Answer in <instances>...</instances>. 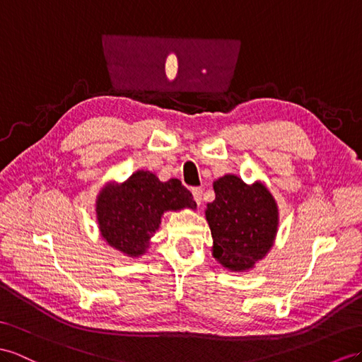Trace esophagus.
I'll list each match as a JSON object with an SVG mask.
<instances>
[{
  "label": "esophagus",
  "instance_id": "34e87169",
  "mask_svg": "<svg viewBox=\"0 0 362 362\" xmlns=\"http://www.w3.org/2000/svg\"><path fill=\"white\" fill-rule=\"evenodd\" d=\"M191 192H192L194 200H196L197 205H200V203H202V192H203V189H202V188H192Z\"/></svg>",
  "mask_w": 362,
  "mask_h": 362
}]
</instances>
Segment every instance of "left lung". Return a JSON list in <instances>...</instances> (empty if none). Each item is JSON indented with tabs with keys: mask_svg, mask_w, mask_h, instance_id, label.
<instances>
[{
	"mask_svg": "<svg viewBox=\"0 0 362 362\" xmlns=\"http://www.w3.org/2000/svg\"><path fill=\"white\" fill-rule=\"evenodd\" d=\"M216 200L205 209L211 229L212 255L234 272L252 269L274 246L278 230V206L262 182L245 183L226 174L214 182Z\"/></svg>",
	"mask_w": 362,
	"mask_h": 362,
	"instance_id": "8db88e82",
	"label": "left lung"
}]
</instances>
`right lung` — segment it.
<instances>
[{
  "instance_id": "right-lung-1",
  "label": "right lung",
  "mask_w": 362,
  "mask_h": 362,
  "mask_svg": "<svg viewBox=\"0 0 362 362\" xmlns=\"http://www.w3.org/2000/svg\"><path fill=\"white\" fill-rule=\"evenodd\" d=\"M196 209L192 194L179 179L160 182L139 170L122 183L108 182L96 197V220L102 238L127 257H141L159 229L166 211Z\"/></svg>"
}]
</instances>
